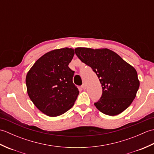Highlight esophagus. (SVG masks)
<instances>
[{
  "instance_id": "obj_1",
  "label": "esophagus",
  "mask_w": 154,
  "mask_h": 154,
  "mask_svg": "<svg viewBox=\"0 0 154 154\" xmlns=\"http://www.w3.org/2000/svg\"><path fill=\"white\" fill-rule=\"evenodd\" d=\"M81 87H82V89H86V85L85 84V83H83V85H82V86H81Z\"/></svg>"
}]
</instances>
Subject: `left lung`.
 <instances>
[{
  "label": "left lung",
  "mask_w": 154,
  "mask_h": 154,
  "mask_svg": "<svg viewBox=\"0 0 154 154\" xmlns=\"http://www.w3.org/2000/svg\"><path fill=\"white\" fill-rule=\"evenodd\" d=\"M75 51L81 61L93 69L102 85V96L94 104L97 109L109 116L125 110L140 87L134 67L107 48H77Z\"/></svg>",
  "instance_id": "left-lung-1"
}]
</instances>
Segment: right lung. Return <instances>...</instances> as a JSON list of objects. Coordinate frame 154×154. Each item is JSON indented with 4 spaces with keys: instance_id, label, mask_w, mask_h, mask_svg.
<instances>
[{
    "instance_id": "right-lung-1",
    "label": "right lung",
    "mask_w": 154,
    "mask_h": 154,
    "mask_svg": "<svg viewBox=\"0 0 154 154\" xmlns=\"http://www.w3.org/2000/svg\"><path fill=\"white\" fill-rule=\"evenodd\" d=\"M75 54L72 48L48 52L39 58L26 77L28 94L42 112L55 117L73 106L79 91L73 83L75 72L68 67Z\"/></svg>"
}]
</instances>
